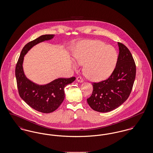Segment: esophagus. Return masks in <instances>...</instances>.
<instances>
[{
  "instance_id": "esophagus-1",
  "label": "esophagus",
  "mask_w": 153,
  "mask_h": 153,
  "mask_svg": "<svg viewBox=\"0 0 153 153\" xmlns=\"http://www.w3.org/2000/svg\"><path fill=\"white\" fill-rule=\"evenodd\" d=\"M77 82H83V79H82V78L81 77H77Z\"/></svg>"
}]
</instances>
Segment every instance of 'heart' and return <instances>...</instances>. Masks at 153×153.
I'll list each match as a JSON object with an SVG mask.
<instances>
[{"instance_id": "obj_1", "label": "heart", "mask_w": 153, "mask_h": 153, "mask_svg": "<svg viewBox=\"0 0 153 153\" xmlns=\"http://www.w3.org/2000/svg\"><path fill=\"white\" fill-rule=\"evenodd\" d=\"M74 57L79 64H85L84 73L87 77L99 81L107 79L113 72L117 53L112 46L102 41L88 40L79 44Z\"/></svg>"}]
</instances>
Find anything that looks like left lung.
Segmentation results:
<instances>
[{"instance_id": "obj_1", "label": "left lung", "mask_w": 153, "mask_h": 153, "mask_svg": "<svg viewBox=\"0 0 153 153\" xmlns=\"http://www.w3.org/2000/svg\"><path fill=\"white\" fill-rule=\"evenodd\" d=\"M119 53L117 65L107 80L92 84L93 92L87 99L91 108L100 112L116 109L131 94L136 76V65L131 52L118 42Z\"/></svg>"}]
</instances>
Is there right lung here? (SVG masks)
Wrapping results in <instances>:
<instances>
[{
    "instance_id": "1",
    "label": "right lung",
    "mask_w": 153,
    "mask_h": 153,
    "mask_svg": "<svg viewBox=\"0 0 153 153\" xmlns=\"http://www.w3.org/2000/svg\"><path fill=\"white\" fill-rule=\"evenodd\" d=\"M54 34L39 36L26 44L21 51L15 68L17 87L20 97L33 109L42 113H51L58 108L65 98L64 88L73 82L75 77L59 78L46 85H38L29 80L23 72V62L25 55L34 46L52 39Z\"/></svg>"
}]
</instances>
